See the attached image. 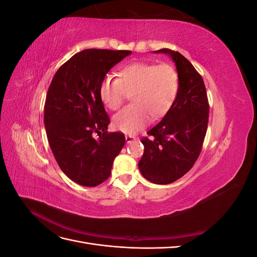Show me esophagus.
Wrapping results in <instances>:
<instances>
[{
	"instance_id": "obj_1",
	"label": "esophagus",
	"mask_w": 257,
	"mask_h": 257,
	"mask_svg": "<svg viewBox=\"0 0 257 257\" xmlns=\"http://www.w3.org/2000/svg\"><path fill=\"white\" fill-rule=\"evenodd\" d=\"M136 139H137V138H136L135 136H132V135H126V136H125V141H126L127 144H132L133 142H135Z\"/></svg>"
}]
</instances>
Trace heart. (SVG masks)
Masks as SVG:
<instances>
[{
  "label": "heart",
  "mask_w": 257,
  "mask_h": 257,
  "mask_svg": "<svg viewBox=\"0 0 257 257\" xmlns=\"http://www.w3.org/2000/svg\"><path fill=\"white\" fill-rule=\"evenodd\" d=\"M180 78L172 64L135 62L124 66L118 79L107 77L100 83L99 96L106 107L118 110L133 94L135 104L114 115L113 126L125 134H135L153 119H160L177 98Z\"/></svg>",
  "instance_id": "heart-1"
}]
</instances>
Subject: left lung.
Returning a JSON list of instances; mask_svg holds the SVG:
<instances>
[{
  "mask_svg": "<svg viewBox=\"0 0 257 257\" xmlns=\"http://www.w3.org/2000/svg\"><path fill=\"white\" fill-rule=\"evenodd\" d=\"M175 62L180 87L172 108L144 137L145 152L138 163L142 175L152 183L168 184L184 176L198 159L206 136L209 103L206 87L191 62L178 51L167 48Z\"/></svg>",
  "mask_w": 257,
  "mask_h": 257,
  "instance_id": "1",
  "label": "left lung"
}]
</instances>
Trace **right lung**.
<instances>
[{"instance_id":"obj_1","label":"right lung","mask_w":257,"mask_h":257,"mask_svg":"<svg viewBox=\"0 0 257 257\" xmlns=\"http://www.w3.org/2000/svg\"><path fill=\"white\" fill-rule=\"evenodd\" d=\"M131 53L82 50L58 69L49 85L44 108L48 142L62 172L80 185L96 186L107 180L125 144L123 133L107 132L110 119L99 87L106 74Z\"/></svg>"}]
</instances>
